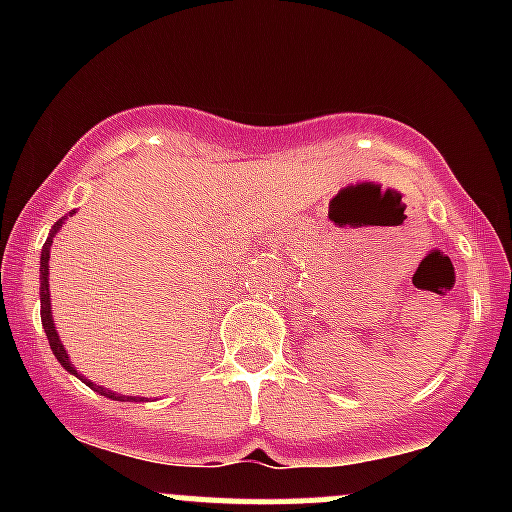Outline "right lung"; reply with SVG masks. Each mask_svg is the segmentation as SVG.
Listing matches in <instances>:
<instances>
[{
    "label": "right lung",
    "mask_w": 512,
    "mask_h": 512,
    "mask_svg": "<svg viewBox=\"0 0 512 512\" xmlns=\"http://www.w3.org/2000/svg\"><path fill=\"white\" fill-rule=\"evenodd\" d=\"M69 215H74V210H71ZM69 215H64V218H61V220H56V225L51 227L49 237H46L44 247H41V267H39V285H41V287H39V289H41V327H44L46 339H49L51 352H54L56 359H59V364L64 366V369L69 371V374L79 376V379L84 381L86 386H91V389L98 391V394H101V396H106V399H113V401H123V399H126V401H128V399H131V401H143V396H123V394H116V391H108V389H103V386H96L94 381L84 379V376H81L79 371L74 369V364H71V361H69V354H66L64 344H61L59 334H56L54 317H51V297H49V255H51V242H54L56 232H59V227L64 225V220L69 218Z\"/></svg>",
    "instance_id": "1"
}]
</instances>
